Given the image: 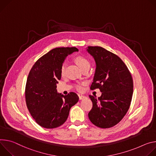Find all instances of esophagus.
Segmentation results:
<instances>
[{
	"mask_svg": "<svg viewBox=\"0 0 156 156\" xmlns=\"http://www.w3.org/2000/svg\"><path fill=\"white\" fill-rule=\"evenodd\" d=\"M79 100H82V99H84V98L86 97L85 96H84V95H79Z\"/></svg>",
	"mask_w": 156,
	"mask_h": 156,
	"instance_id": "obj_1",
	"label": "esophagus"
}]
</instances>
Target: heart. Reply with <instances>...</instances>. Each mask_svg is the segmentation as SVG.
<instances>
[{"instance_id":"1","label":"heart","mask_w":156,"mask_h":156,"mask_svg":"<svg viewBox=\"0 0 156 156\" xmlns=\"http://www.w3.org/2000/svg\"><path fill=\"white\" fill-rule=\"evenodd\" d=\"M74 60H75L76 64L78 65V66L79 67V68L81 69V70H82V69H83L84 67H90L89 61L84 56H78L75 58ZM65 71H66V63H63L61 66V73L62 75L64 74ZM85 82H82V83H76V84L74 85V87L77 91L81 92L83 89V87L85 85Z\"/></svg>"}]
</instances>
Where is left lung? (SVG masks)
Masks as SVG:
<instances>
[{"label": "left lung", "instance_id": "8db88e82", "mask_svg": "<svg viewBox=\"0 0 156 156\" xmlns=\"http://www.w3.org/2000/svg\"><path fill=\"white\" fill-rule=\"evenodd\" d=\"M87 51L96 62L90 89L101 92L98 99L89 95L93 105L88 116L96 126L112 128L123 118L130 107L133 78L125 62L115 54L100 46H88Z\"/></svg>", "mask_w": 156, "mask_h": 156}]
</instances>
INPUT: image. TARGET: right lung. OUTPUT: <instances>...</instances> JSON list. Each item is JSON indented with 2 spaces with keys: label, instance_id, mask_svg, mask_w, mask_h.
Wrapping results in <instances>:
<instances>
[{
  "label": "right lung",
  "instance_id": "obj_1",
  "mask_svg": "<svg viewBox=\"0 0 156 156\" xmlns=\"http://www.w3.org/2000/svg\"><path fill=\"white\" fill-rule=\"evenodd\" d=\"M74 51L78 49H53L36 61L28 74L25 92L27 107L34 121L43 128L52 129L64 124L71 108L79 100L75 92L62 95L56 89L62 64Z\"/></svg>",
  "mask_w": 156,
  "mask_h": 156
}]
</instances>
